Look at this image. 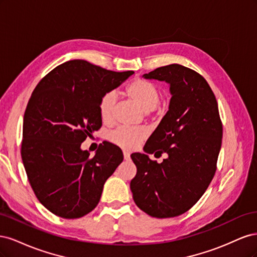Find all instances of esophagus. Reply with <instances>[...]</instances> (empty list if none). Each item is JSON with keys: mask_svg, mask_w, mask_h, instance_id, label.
<instances>
[{"mask_svg": "<svg viewBox=\"0 0 257 257\" xmlns=\"http://www.w3.org/2000/svg\"><path fill=\"white\" fill-rule=\"evenodd\" d=\"M123 155H124V160H125V161H128L131 159V154L127 151H124Z\"/></svg>", "mask_w": 257, "mask_h": 257, "instance_id": "esophagus-1", "label": "esophagus"}]
</instances>
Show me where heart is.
Listing matches in <instances>:
<instances>
[{
	"mask_svg": "<svg viewBox=\"0 0 257 257\" xmlns=\"http://www.w3.org/2000/svg\"><path fill=\"white\" fill-rule=\"evenodd\" d=\"M126 94L146 112L154 110L160 103L161 92L157 85L150 81L137 79L126 88ZM116 94L113 91L106 92L100 97L98 111L100 119L105 123L112 120ZM147 137V132L144 128H127L118 127L109 134V141L123 149L132 150L141 145Z\"/></svg>",
	"mask_w": 257,
	"mask_h": 257,
	"instance_id": "heart-1",
	"label": "heart"
}]
</instances>
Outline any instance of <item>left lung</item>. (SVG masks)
I'll return each mask as SVG.
<instances>
[{
  "label": "left lung",
  "instance_id": "8db88e82",
  "mask_svg": "<svg viewBox=\"0 0 257 257\" xmlns=\"http://www.w3.org/2000/svg\"><path fill=\"white\" fill-rule=\"evenodd\" d=\"M143 77L168 83L172 98L144 147L146 153L131 155L137 174L130 186L144 212L174 217L197 203L215 174L223 136L219 108L206 79L193 69L170 64ZM152 153L168 158L151 161Z\"/></svg>",
  "mask_w": 257,
  "mask_h": 257
}]
</instances>
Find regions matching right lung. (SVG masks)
Returning a JSON list of instances; mask_svg holds the SVG:
<instances>
[{
    "label": "right lung",
    "mask_w": 257,
    "mask_h": 257,
    "mask_svg": "<svg viewBox=\"0 0 257 257\" xmlns=\"http://www.w3.org/2000/svg\"><path fill=\"white\" fill-rule=\"evenodd\" d=\"M133 74L72 60L53 68L33 91L23 116L21 158L37 199L53 214L78 219L91 212L122 163L121 149L110 143L93 157L81 144L102 126L100 97Z\"/></svg>",
    "instance_id": "add662e5"
}]
</instances>
